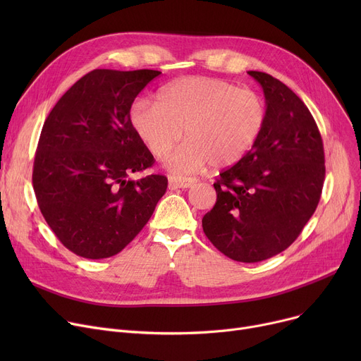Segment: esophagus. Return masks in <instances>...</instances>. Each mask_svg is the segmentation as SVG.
Returning a JSON list of instances; mask_svg holds the SVG:
<instances>
[{
  "label": "esophagus",
  "mask_w": 361,
  "mask_h": 361,
  "mask_svg": "<svg viewBox=\"0 0 361 361\" xmlns=\"http://www.w3.org/2000/svg\"><path fill=\"white\" fill-rule=\"evenodd\" d=\"M197 180L193 177H188V178H181V177H169L168 180V187L171 190H174V188H187V187H192Z\"/></svg>",
  "instance_id": "1"
}]
</instances>
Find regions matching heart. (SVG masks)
I'll return each instance as SVG.
<instances>
[{
	"label": "heart",
	"mask_w": 361,
	"mask_h": 361,
	"mask_svg": "<svg viewBox=\"0 0 361 361\" xmlns=\"http://www.w3.org/2000/svg\"><path fill=\"white\" fill-rule=\"evenodd\" d=\"M267 104L252 89L212 78H183L159 92V101L139 98L130 108V124L152 155L165 158L174 176H185L209 164L226 168L255 147L267 124Z\"/></svg>",
	"instance_id": "obj_1"
}]
</instances>
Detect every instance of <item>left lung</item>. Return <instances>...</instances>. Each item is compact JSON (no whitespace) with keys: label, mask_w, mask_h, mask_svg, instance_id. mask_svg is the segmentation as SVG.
<instances>
[{"label":"left lung","mask_w":361,"mask_h":361,"mask_svg":"<svg viewBox=\"0 0 361 361\" xmlns=\"http://www.w3.org/2000/svg\"><path fill=\"white\" fill-rule=\"evenodd\" d=\"M267 101V124L255 147L214 184L216 203L202 219L215 247L243 263L267 260L295 241L314 214L325 154L309 108L288 87L249 71Z\"/></svg>","instance_id":"1"}]
</instances>
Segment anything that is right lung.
<instances>
[{
    "label": "right lung",
    "instance_id": "add662e5",
    "mask_svg": "<svg viewBox=\"0 0 361 361\" xmlns=\"http://www.w3.org/2000/svg\"><path fill=\"white\" fill-rule=\"evenodd\" d=\"M159 74L93 70L63 94L44 123L33 190L49 228L74 255L120 253L166 192L165 176L128 177L155 162L130 124V108Z\"/></svg>",
    "mask_w": 361,
    "mask_h": 361
}]
</instances>
